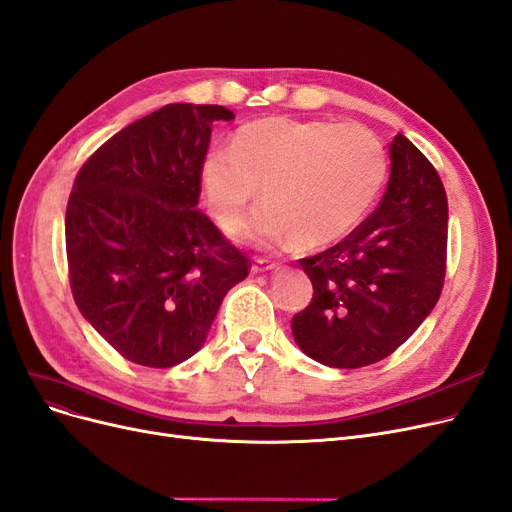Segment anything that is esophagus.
Listing matches in <instances>:
<instances>
[{
    "instance_id": "1",
    "label": "esophagus",
    "mask_w": 512,
    "mask_h": 512,
    "mask_svg": "<svg viewBox=\"0 0 512 512\" xmlns=\"http://www.w3.org/2000/svg\"><path fill=\"white\" fill-rule=\"evenodd\" d=\"M275 269H277V264L269 262V260H254V264H252V273H269Z\"/></svg>"
}]
</instances>
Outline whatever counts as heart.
<instances>
[{
	"instance_id": "b5f03b06",
	"label": "heart",
	"mask_w": 512,
	"mask_h": 512,
	"mask_svg": "<svg viewBox=\"0 0 512 512\" xmlns=\"http://www.w3.org/2000/svg\"><path fill=\"white\" fill-rule=\"evenodd\" d=\"M379 137L362 125L332 120L262 118L241 127L233 146L209 150L201 163L203 195L224 231L264 203L243 231L260 248H324L351 235L385 182Z\"/></svg>"
}]
</instances>
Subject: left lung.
I'll use <instances>...</instances> for the list:
<instances>
[{"label": "left lung", "mask_w": 512, "mask_h": 512, "mask_svg": "<svg viewBox=\"0 0 512 512\" xmlns=\"http://www.w3.org/2000/svg\"><path fill=\"white\" fill-rule=\"evenodd\" d=\"M377 209L326 252L303 258L313 284L292 317L296 345L332 368H360L396 351L438 303L445 281L449 209L428 158L398 133Z\"/></svg>", "instance_id": "1"}]
</instances>
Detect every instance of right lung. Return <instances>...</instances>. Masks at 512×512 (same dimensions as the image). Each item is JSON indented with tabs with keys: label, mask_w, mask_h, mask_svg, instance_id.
I'll use <instances>...</instances> for the list:
<instances>
[{
	"label": "right lung",
	"mask_w": 512,
	"mask_h": 512,
	"mask_svg": "<svg viewBox=\"0 0 512 512\" xmlns=\"http://www.w3.org/2000/svg\"><path fill=\"white\" fill-rule=\"evenodd\" d=\"M222 105L169 103L108 139L76 175L65 245L74 301L122 358L171 368L203 347L250 260L199 205Z\"/></svg>",
	"instance_id": "obj_1"
}]
</instances>
